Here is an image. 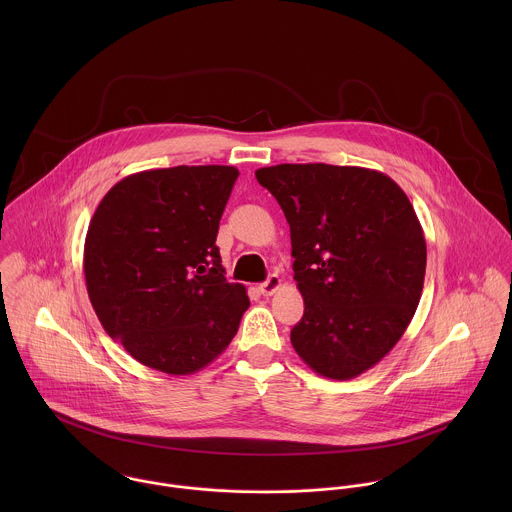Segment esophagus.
I'll use <instances>...</instances> for the list:
<instances>
[{
    "label": "esophagus",
    "mask_w": 512,
    "mask_h": 512,
    "mask_svg": "<svg viewBox=\"0 0 512 512\" xmlns=\"http://www.w3.org/2000/svg\"><path fill=\"white\" fill-rule=\"evenodd\" d=\"M280 286H282V280H280V276L272 274V276H270L266 282H262V284L258 286V292L262 293V295H272V293L276 292Z\"/></svg>",
    "instance_id": "34e87169"
}]
</instances>
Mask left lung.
Here are the masks:
<instances>
[{
    "instance_id": "left-lung-1",
    "label": "left lung",
    "mask_w": 512,
    "mask_h": 512,
    "mask_svg": "<svg viewBox=\"0 0 512 512\" xmlns=\"http://www.w3.org/2000/svg\"><path fill=\"white\" fill-rule=\"evenodd\" d=\"M292 234L303 317L292 345L333 380L363 374L410 325L426 276V238L406 193L384 173L327 163L262 167Z\"/></svg>"
}]
</instances>
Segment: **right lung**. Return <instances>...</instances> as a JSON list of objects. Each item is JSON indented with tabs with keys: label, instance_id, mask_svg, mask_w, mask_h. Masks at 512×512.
<instances>
[{
	"label": "right lung",
	"instance_id": "1",
	"mask_svg": "<svg viewBox=\"0 0 512 512\" xmlns=\"http://www.w3.org/2000/svg\"><path fill=\"white\" fill-rule=\"evenodd\" d=\"M238 177L230 165H177L124 177L100 201L84 278L104 331L142 365L193 374L238 331L250 299L228 284L217 234Z\"/></svg>",
	"mask_w": 512,
	"mask_h": 512
}]
</instances>
